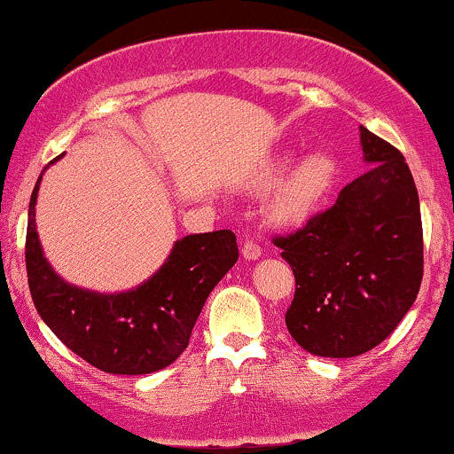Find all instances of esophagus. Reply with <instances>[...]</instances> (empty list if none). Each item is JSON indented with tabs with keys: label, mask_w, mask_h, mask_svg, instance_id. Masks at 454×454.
<instances>
[{
	"label": "esophagus",
	"mask_w": 454,
	"mask_h": 454,
	"mask_svg": "<svg viewBox=\"0 0 454 454\" xmlns=\"http://www.w3.org/2000/svg\"><path fill=\"white\" fill-rule=\"evenodd\" d=\"M241 251H243V258H245V260H258L260 255H262L260 245L255 243V241H245Z\"/></svg>",
	"instance_id": "obj_1"
}]
</instances>
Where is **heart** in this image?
<instances>
[{
  "mask_svg": "<svg viewBox=\"0 0 454 454\" xmlns=\"http://www.w3.org/2000/svg\"><path fill=\"white\" fill-rule=\"evenodd\" d=\"M289 156H281L272 165L269 177L275 179L287 167ZM336 177V162L325 152H310L289 168L269 199V215L277 223L307 220L330 192Z\"/></svg>",
  "mask_w": 454,
  "mask_h": 454,
  "instance_id": "obj_1",
  "label": "heart"
}]
</instances>
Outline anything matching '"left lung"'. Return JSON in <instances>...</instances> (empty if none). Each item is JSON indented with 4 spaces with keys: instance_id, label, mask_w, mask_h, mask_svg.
I'll use <instances>...</instances> for the list:
<instances>
[{
    "instance_id": "8db88e82",
    "label": "left lung",
    "mask_w": 454,
    "mask_h": 454,
    "mask_svg": "<svg viewBox=\"0 0 454 454\" xmlns=\"http://www.w3.org/2000/svg\"><path fill=\"white\" fill-rule=\"evenodd\" d=\"M365 171L302 231L277 237L296 277L286 325L304 351L355 357L385 340L417 300L423 226L412 173L395 150L359 127Z\"/></svg>"
}]
</instances>
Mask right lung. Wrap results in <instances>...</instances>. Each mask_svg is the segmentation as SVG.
<instances>
[{
	"label": "right lung",
	"mask_w": 454,
	"mask_h": 454,
	"mask_svg": "<svg viewBox=\"0 0 454 454\" xmlns=\"http://www.w3.org/2000/svg\"><path fill=\"white\" fill-rule=\"evenodd\" d=\"M42 175L31 192L25 260L31 298L43 324L65 347L103 372L150 374L167 368L188 347L211 289L239 260L234 232L179 239L165 264L129 292L101 294L71 286L46 260L35 231Z\"/></svg>",
	"instance_id": "add662e5"
}]
</instances>
